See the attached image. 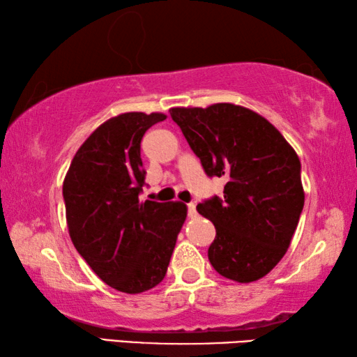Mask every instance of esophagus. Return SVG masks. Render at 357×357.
Wrapping results in <instances>:
<instances>
[{
  "mask_svg": "<svg viewBox=\"0 0 357 357\" xmlns=\"http://www.w3.org/2000/svg\"><path fill=\"white\" fill-rule=\"evenodd\" d=\"M187 211H189V217H195L197 215V204L189 203L187 204Z\"/></svg>",
  "mask_w": 357,
  "mask_h": 357,
  "instance_id": "esophagus-1",
  "label": "esophagus"
}]
</instances>
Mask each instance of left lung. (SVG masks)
Returning <instances> with one entry per match:
<instances>
[{
  "label": "left lung",
  "mask_w": 357,
  "mask_h": 357,
  "mask_svg": "<svg viewBox=\"0 0 357 357\" xmlns=\"http://www.w3.org/2000/svg\"><path fill=\"white\" fill-rule=\"evenodd\" d=\"M170 114L204 173L227 179L223 197L197 206L215 227L211 264L229 280L261 279L285 255L304 208L298 154L268 119L249 108L176 107Z\"/></svg>",
  "instance_id": "1"
}]
</instances>
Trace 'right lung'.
I'll return each instance as SVG.
<instances>
[{
  "instance_id": "1",
  "label": "right lung",
  "mask_w": 357,
  "mask_h": 357,
  "mask_svg": "<svg viewBox=\"0 0 357 357\" xmlns=\"http://www.w3.org/2000/svg\"><path fill=\"white\" fill-rule=\"evenodd\" d=\"M164 113L130 112L100 124L70 162L63 197L72 243L96 274L118 291L137 294L164 280L183 228L179 202H140L142 138Z\"/></svg>"
}]
</instances>
